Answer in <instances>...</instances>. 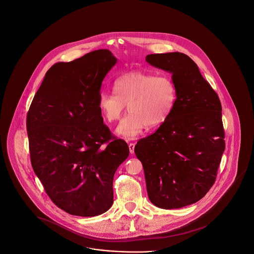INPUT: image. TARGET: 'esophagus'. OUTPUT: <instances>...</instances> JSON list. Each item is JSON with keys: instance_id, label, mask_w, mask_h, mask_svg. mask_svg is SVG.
<instances>
[{"instance_id": "1", "label": "esophagus", "mask_w": 254, "mask_h": 254, "mask_svg": "<svg viewBox=\"0 0 254 254\" xmlns=\"http://www.w3.org/2000/svg\"><path fill=\"white\" fill-rule=\"evenodd\" d=\"M129 150H130V153L131 154H133V152H134V143H130L129 144Z\"/></svg>"}]
</instances>
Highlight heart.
<instances>
[{
	"mask_svg": "<svg viewBox=\"0 0 254 254\" xmlns=\"http://www.w3.org/2000/svg\"><path fill=\"white\" fill-rule=\"evenodd\" d=\"M114 92L100 94L97 105L102 117L110 123L119 121L128 105L130 114L116 129V133L125 138H133L145 126L153 128L162 124L177 98L176 86L170 77L137 70L117 78Z\"/></svg>",
	"mask_w": 254,
	"mask_h": 254,
	"instance_id": "1",
	"label": "heart"
}]
</instances>
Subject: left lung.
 Instances as JSON below:
<instances>
[{"mask_svg": "<svg viewBox=\"0 0 254 254\" xmlns=\"http://www.w3.org/2000/svg\"><path fill=\"white\" fill-rule=\"evenodd\" d=\"M145 59L172 74L177 98L166 121L138 140L134 153L151 202L163 209L181 208L200 200L216 180L226 147L222 105L187 54H148Z\"/></svg>", "mask_w": 254, "mask_h": 254, "instance_id": "8db88e82", "label": "left lung"}]
</instances>
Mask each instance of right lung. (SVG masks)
<instances>
[{"instance_id": "obj_1", "label": "right lung", "mask_w": 254, "mask_h": 254, "mask_svg": "<svg viewBox=\"0 0 254 254\" xmlns=\"http://www.w3.org/2000/svg\"><path fill=\"white\" fill-rule=\"evenodd\" d=\"M118 62L108 50L51 67L27 117L32 168L54 203L67 213L94 217L114 202L113 181L129 156L98 109L102 81Z\"/></svg>"}]
</instances>
